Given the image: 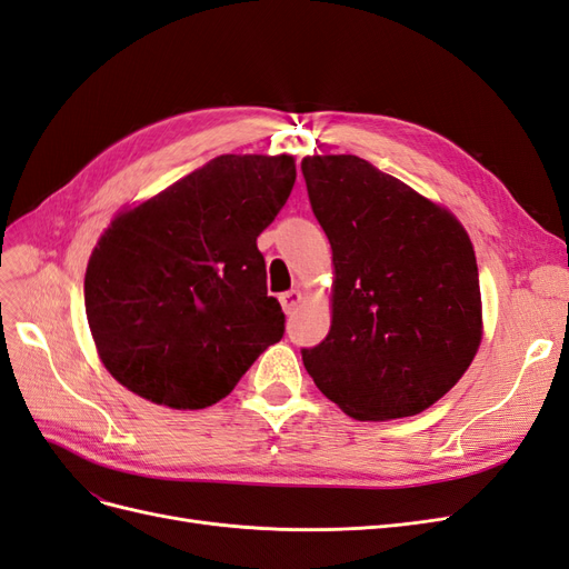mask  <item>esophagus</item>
Instances as JSON below:
<instances>
[{"label": "esophagus", "instance_id": "1", "mask_svg": "<svg viewBox=\"0 0 569 569\" xmlns=\"http://www.w3.org/2000/svg\"><path fill=\"white\" fill-rule=\"evenodd\" d=\"M301 299H303V291L301 289H289L284 291V295H280V303H282V311L287 316H291L297 311V308L301 306Z\"/></svg>", "mask_w": 569, "mask_h": 569}]
</instances>
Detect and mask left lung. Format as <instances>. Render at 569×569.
Instances as JSON below:
<instances>
[{"instance_id": "8db88e82", "label": "left lung", "mask_w": 569, "mask_h": 569, "mask_svg": "<svg viewBox=\"0 0 569 569\" xmlns=\"http://www.w3.org/2000/svg\"><path fill=\"white\" fill-rule=\"evenodd\" d=\"M332 247V325L303 366L353 420L410 418L449 393L485 335L475 247L446 206L351 153L306 157Z\"/></svg>"}]
</instances>
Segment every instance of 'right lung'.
Masks as SVG:
<instances>
[{"label":"right lung","mask_w":569,"mask_h":569,"mask_svg":"<svg viewBox=\"0 0 569 569\" xmlns=\"http://www.w3.org/2000/svg\"><path fill=\"white\" fill-rule=\"evenodd\" d=\"M295 180L289 153H222L113 216L84 272V313L116 382L157 406L199 410L282 339L256 239Z\"/></svg>","instance_id":"obj_1"}]
</instances>
